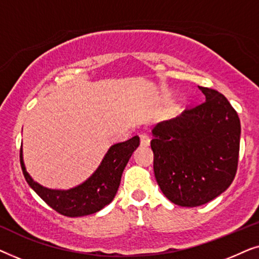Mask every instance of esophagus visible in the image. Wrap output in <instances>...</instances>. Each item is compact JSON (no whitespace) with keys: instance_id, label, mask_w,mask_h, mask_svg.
<instances>
[{"instance_id":"34e87169","label":"esophagus","mask_w":259,"mask_h":259,"mask_svg":"<svg viewBox=\"0 0 259 259\" xmlns=\"http://www.w3.org/2000/svg\"><path fill=\"white\" fill-rule=\"evenodd\" d=\"M151 143V139L150 137L147 136V134H140V145L141 146H148Z\"/></svg>"}]
</instances>
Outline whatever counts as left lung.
Instances as JSON below:
<instances>
[{
	"label": "left lung",
	"instance_id": "obj_1",
	"mask_svg": "<svg viewBox=\"0 0 259 259\" xmlns=\"http://www.w3.org/2000/svg\"><path fill=\"white\" fill-rule=\"evenodd\" d=\"M205 102L152 130L154 176L173 204L196 207L231 185L238 164L240 121L224 95L199 87Z\"/></svg>",
	"mask_w": 259,
	"mask_h": 259
}]
</instances>
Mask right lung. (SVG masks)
Wrapping results in <instances>:
<instances>
[{
  "label": "right lung",
  "instance_id": "1",
  "mask_svg": "<svg viewBox=\"0 0 259 259\" xmlns=\"http://www.w3.org/2000/svg\"><path fill=\"white\" fill-rule=\"evenodd\" d=\"M139 143V137L136 136L123 143L112 145L97 169L84 182L68 190L49 189L35 182L24 165L22 145L20 151L21 167L28 185L49 206L67 217H82L100 211L114 199L123 169Z\"/></svg>",
  "mask_w": 259,
  "mask_h": 259
}]
</instances>
